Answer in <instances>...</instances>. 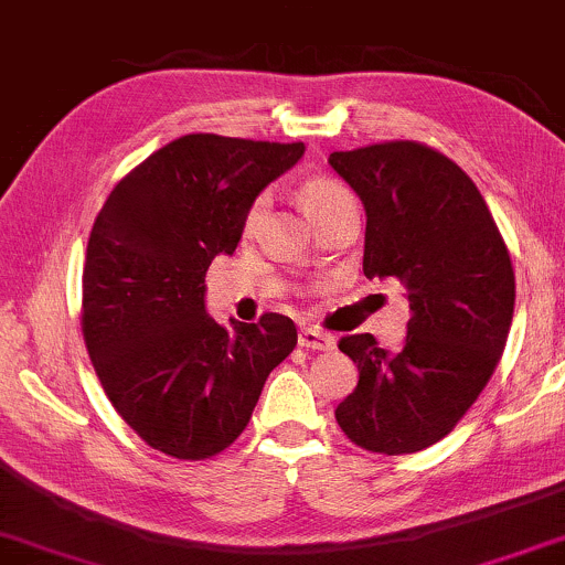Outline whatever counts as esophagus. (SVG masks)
Instances as JSON below:
<instances>
[{
    "label": "esophagus",
    "mask_w": 565,
    "mask_h": 565,
    "mask_svg": "<svg viewBox=\"0 0 565 565\" xmlns=\"http://www.w3.org/2000/svg\"><path fill=\"white\" fill-rule=\"evenodd\" d=\"M300 348H308V350H331L334 348V339H331L329 334H323V331L318 329H310V326H305V329H300Z\"/></svg>",
    "instance_id": "obj_1"
}]
</instances>
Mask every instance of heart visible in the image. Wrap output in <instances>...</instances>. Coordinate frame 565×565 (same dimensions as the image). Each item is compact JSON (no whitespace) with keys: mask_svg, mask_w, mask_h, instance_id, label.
<instances>
[{"mask_svg":"<svg viewBox=\"0 0 565 565\" xmlns=\"http://www.w3.org/2000/svg\"><path fill=\"white\" fill-rule=\"evenodd\" d=\"M348 194L350 192L342 186V183H337L331 179H310L300 186V202H302L305 213H308L310 217H316L321 210L329 207L331 202L342 200V196H348ZM265 205H268V200H265V196H257V200L253 202V207H249V213H247V221H244V226H247L249 231L260 223Z\"/></svg>","mask_w":565,"mask_h":565,"instance_id":"1","label":"heart"}]
</instances>
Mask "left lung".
Here are the masks:
<instances>
[{"instance_id": "left-lung-1", "label": "left lung", "mask_w": 565, "mask_h": 565, "mask_svg": "<svg viewBox=\"0 0 565 565\" xmlns=\"http://www.w3.org/2000/svg\"><path fill=\"white\" fill-rule=\"evenodd\" d=\"M329 166L365 207L363 274L397 278L411 302L399 350L371 334L339 342L360 379L337 424L363 450H426L498 369L515 302L511 255L477 183L437 149L384 141L334 152Z\"/></svg>"}]
</instances>
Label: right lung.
Wrapping results in <instances>:
<instances>
[{
  "label": "right lung",
  "mask_w": 565,
  "mask_h": 565,
  "mask_svg": "<svg viewBox=\"0 0 565 565\" xmlns=\"http://www.w3.org/2000/svg\"><path fill=\"white\" fill-rule=\"evenodd\" d=\"M302 141L189 134L136 166L94 221L84 265L86 350L120 418L154 450L205 460L244 431L295 321L215 323L205 274L242 239L255 196Z\"/></svg>",
  "instance_id": "right-lung-1"
}]
</instances>
